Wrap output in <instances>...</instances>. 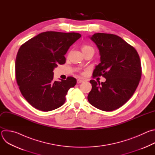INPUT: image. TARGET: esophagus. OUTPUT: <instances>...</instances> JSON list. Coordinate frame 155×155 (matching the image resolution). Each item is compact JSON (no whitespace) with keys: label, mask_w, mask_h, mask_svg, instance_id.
<instances>
[{"label":"esophagus","mask_w":155,"mask_h":155,"mask_svg":"<svg viewBox=\"0 0 155 155\" xmlns=\"http://www.w3.org/2000/svg\"><path fill=\"white\" fill-rule=\"evenodd\" d=\"M77 83H80L83 82V80H81V79H78V80H77Z\"/></svg>","instance_id":"34e87169"}]
</instances>
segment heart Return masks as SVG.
I'll list each match as a JSON object with an SVG mask.
<instances>
[{"label":"heart","mask_w":155,"mask_h":155,"mask_svg":"<svg viewBox=\"0 0 155 155\" xmlns=\"http://www.w3.org/2000/svg\"><path fill=\"white\" fill-rule=\"evenodd\" d=\"M81 51L83 53H84V52H86L88 51H91V50L94 51L93 48L89 45H87V44H84V45H83L81 46Z\"/></svg>","instance_id":"b5f03b06"}]
</instances>
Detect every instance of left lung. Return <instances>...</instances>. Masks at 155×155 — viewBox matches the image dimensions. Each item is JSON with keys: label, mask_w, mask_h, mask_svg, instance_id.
I'll return each instance as SVG.
<instances>
[{"label": "left lung", "mask_w": 155, "mask_h": 155, "mask_svg": "<svg viewBox=\"0 0 155 155\" xmlns=\"http://www.w3.org/2000/svg\"><path fill=\"white\" fill-rule=\"evenodd\" d=\"M90 37L101 56L93 76L102 75L106 81L90 80L92 90L87 100L98 109L112 111L123 105L137 87L142 75L140 58L136 50L118 35L96 33Z\"/></svg>", "instance_id": "1"}]
</instances>
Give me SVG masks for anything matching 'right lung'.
Here are the masks:
<instances>
[{
    "label": "right lung",
    "instance_id": "1",
    "mask_svg": "<svg viewBox=\"0 0 155 155\" xmlns=\"http://www.w3.org/2000/svg\"><path fill=\"white\" fill-rule=\"evenodd\" d=\"M81 34L47 31L31 38L19 48L15 61V75L19 90L34 108L48 112L62 106L77 80L69 77L53 80V70L65 62L64 55Z\"/></svg>",
    "mask_w": 155,
    "mask_h": 155
}]
</instances>
